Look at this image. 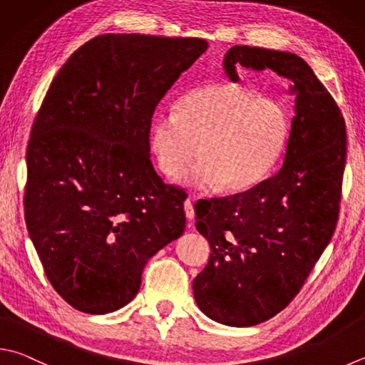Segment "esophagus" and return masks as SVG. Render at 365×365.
Wrapping results in <instances>:
<instances>
[{
  "mask_svg": "<svg viewBox=\"0 0 365 365\" xmlns=\"http://www.w3.org/2000/svg\"><path fill=\"white\" fill-rule=\"evenodd\" d=\"M184 211H185V217L189 219V221H192V219L195 217V211H194V205H192L190 198H187V200L184 202ZM190 227V224H189Z\"/></svg>",
  "mask_w": 365,
  "mask_h": 365,
  "instance_id": "obj_1",
  "label": "esophagus"
}]
</instances>
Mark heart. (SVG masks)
Wrapping results in <instances>:
<instances>
[{
    "label": "heart",
    "instance_id": "obj_1",
    "mask_svg": "<svg viewBox=\"0 0 365 365\" xmlns=\"http://www.w3.org/2000/svg\"><path fill=\"white\" fill-rule=\"evenodd\" d=\"M291 135L286 105L243 84L211 82L192 88L175 111L160 109L150 122L149 149L157 168L180 178L198 153L203 157L185 176L192 187L243 192L277 167Z\"/></svg>",
    "mask_w": 365,
    "mask_h": 365
}]
</instances>
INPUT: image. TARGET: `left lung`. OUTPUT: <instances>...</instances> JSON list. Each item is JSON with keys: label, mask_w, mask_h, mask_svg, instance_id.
<instances>
[{"label": "left lung", "mask_w": 365, "mask_h": 365, "mask_svg": "<svg viewBox=\"0 0 365 365\" xmlns=\"http://www.w3.org/2000/svg\"><path fill=\"white\" fill-rule=\"evenodd\" d=\"M224 73L272 70L291 81L294 119L283 167L242 194L200 200L195 227L211 254L192 284L212 321L250 327L273 318L297 295L339 219L346 128L339 106L304 58L233 46Z\"/></svg>", "instance_id": "1"}]
</instances>
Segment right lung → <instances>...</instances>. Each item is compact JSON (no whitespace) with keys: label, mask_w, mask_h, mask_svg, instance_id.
Returning <instances> with one entry per match:
<instances>
[{"label":"right lung","mask_w":365,"mask_h":365,"mask_svg":"<svg viewBox=\"0 0 365 365\" xmlns=\"http://www.w3.org/2000/svg\"><path fill=\"white\" fill-rule=\"evenodd\" d=\"M208 49L198 38L101 34L60 68L26 149L25 221L53 289L106 314L185 229V192L149 159L154 109Z\"/></svg>","instance_id":"right-lung-1"}]
</instances>
